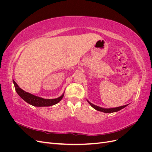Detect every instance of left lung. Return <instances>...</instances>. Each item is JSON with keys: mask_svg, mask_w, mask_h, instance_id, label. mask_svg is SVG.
Returning a JSON list of instances; mask_svg holds the SVG:
<instances>
[{"mask_svg": "<svg viewBox=\"0 0 152 152\" xmlns=\"http://www.w3.org/2000/svg\"><path fill=\"white\" fill-rule=\"evenodd\" d=\"M87 102L89 103V104L92 107L94 108L95 110H98V111H100L104 113H113V112H116L119 111V110H122V108L126 107L128 104H126L124 106H121V107H116V108H102L99 107L98 106H96L95 104H93V103H91V102H89L88 100H87Z\"/></svg>", "mask_w": 152, "mask_h": 152, "instance_id": "obj_1", "label": "left lung"}]
</instances>
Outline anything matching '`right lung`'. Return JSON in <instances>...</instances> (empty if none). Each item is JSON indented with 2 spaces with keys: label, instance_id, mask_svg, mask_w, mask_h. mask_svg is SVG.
<instances>
[{
  "label": "right lung",
  "instance_id": "obj_1",
  "mask_svg": "<svg viewBox=\"0 0 152 152\" xmlns=\"http://www.w3.org/2000/svg\"><path fill=\"white\" fill-rule=\"evenodd\" d=\"M12 82L18 94L25 101L26 103H28V104L32 106H34V107H49V106L56 104L60 102L64 96L63 93L61 96H59L58 98L44 99L42 98L39 97V96H36L34 94H31L29 93H27V92L21 89L19 86L16 83V82L15 80H12Z\"/></svg>",
  "mask_w": 152,
  "mask_h": 152
}]
</instances>
